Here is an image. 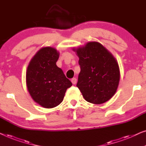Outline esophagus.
Returning <instances> with one entry per match:
<instances>
[{
	"label": "esophagus",
	"instance_id": "esophagus-1",
	"mask_svg": "<svg viewBox=\"0 0 146 146\" xmlns=\"http://www.w3.org/2000/svg\"><path fill=\"white\" fill-rule=\"evenodd\" d=\"M77 80L76 78H73V79H71V82H72V83L73 84V85H75V84L77 83Z\"/></svg>",
	"mask_w": 146,
	"mask_h": 146
}]
</instances>
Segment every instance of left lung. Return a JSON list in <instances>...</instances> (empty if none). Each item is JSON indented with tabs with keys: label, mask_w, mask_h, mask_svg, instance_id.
<instances>
[{
	"label": "left lung",
	"mask_w": 146,
	"mask_h": 146,
	"mask_svg": "<svg viewBox=\"0 0 146 146\" xmlns=\"http://www.w3.org/2000/svg\"><path fill=\"white\" fill-rule=\"evenodd\" d=\"M73 50L79 57L81 68L77 87L84 98L96 104L108 101L116 93L120 81V69L116 59L96 42Z\"/></svg>",
	"instance_id": "8db88e82"
}]
</instances>
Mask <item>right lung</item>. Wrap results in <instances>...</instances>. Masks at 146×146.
Here are the masks:
<instances>
[{"mask_svg": "<svg viewBox=\"0 0 146 146\" xmlns=\"http://www.w3.org/2000/svg\"><path fill=\"white\" fill-rule=\"evenodd\" d=\"M59 53L55 48L40 49L33 57L26 71L28 91L35 102L51 108L63 101L72 83L56 65Z\"/></svg>", "mask_w": 146, "mask_h": 146, "instance_id": "1", "label": "right lung"}]
</instances>
